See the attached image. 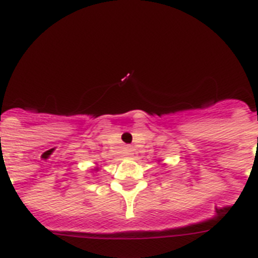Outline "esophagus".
Segmentation results:
<instances>
[{
    "mask_svg": "<svg viewBox=\"0 0 258 258\" xmlns=\"http://www.w3.org/2000/svg\"><path fill=\"white\" fill-rule=\"evenodd\" d=\"M125 155H126V158H132V157H133V149L132 148H129V146H127V148H125Z\"/></svg>",
    "mask_w": 258,
    "mask_h": 258,
    "instance_id": "esophagus-1",
    "label": "esophagus"
}]
</instances>
